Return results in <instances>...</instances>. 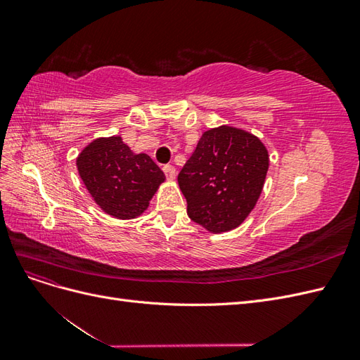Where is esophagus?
<instances>
[{"label": "esophagus", "instance_id": "obj_1", "mask_svg": "<svg viewBox=\"0 0 360 360\" xmlns=\"http://www.w3.org/2000/svg\"><path fill=\"white\" fill-rule=\"evenodd\" d=\"M163 172H165V176H167L168 180H176L177 172H176V168H174L172 165H165V167H163Z\"/></svg>", "mask_w": 360, "mask_h": 360}]
</instances>
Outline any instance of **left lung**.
<instances>
[{"label":"left lung","mask_w":360,"mask_h":360,"mask_svg":"<svg viewBox=\"0 0 360 360\" xmlns=\"http://www.w3.org/2000/svg\"><path fill=\"white\" fill-rule=\"evenodd\" d=\"M269 151L248 130H205L179 174L188 216L210 233L231 231L254 210L266 181Z\"/></svg>","instance_id":"left-lung-1"}]
</instances>
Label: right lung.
<instances>
[{
    "label": "right lung",
    "instance_id": "add662e5",
    "mask_svg": "<svg viewBox=\"0 0 360 360\" xmlns=\"http://www.w3.org/2000/svg\"><path fill=\"white\" fill-rule=\"evenodd\" d=\"M86 191L117 219H135L165 181V174L146 153H134L122 136L97 138L76 158Z\"/></svg>",
    "mask_w": 360,
    "mask_h": 360
}]
</instances>
